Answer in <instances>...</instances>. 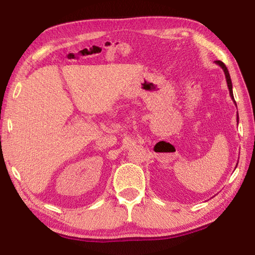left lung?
Returning <instances> with one entry per match:
<instances>
[{"label": "left lung", "mask_w": 255, "mask_h": 255, "mask_svg": "<svg viewBox=\"0 0 255 255\" xmlns=\"http://www.w3.org/2000/svg\"><path fill=\"white\" fill-rule=\"evenodd\" d=\"M215 63L223 68L224 74H225V77H226L227 88H228V90H230V96H231V98H232V100L234 101V103L236 105V102H235V100H234V96H233V84H232V80H231L230 72H228V70H227V67H226L225 64H224L223 62H221V60H215ZM237 122H239V117H237Z\"/></svg>", "instance_id": "obj_1"}]
</instances>
